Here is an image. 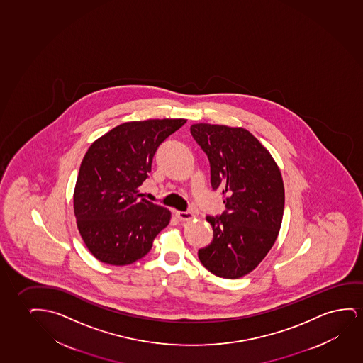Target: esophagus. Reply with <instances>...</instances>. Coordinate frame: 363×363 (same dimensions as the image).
Listing matches in <instances>:
<instances>
[{"label": "esophagus", "instance_id": "1", "mask_svg": "<svg viewBox=\"0 0 363 363\" xmlns=\"http://www.w3.org/2000/svg\"><path fill=\"white\" fill-rule=\"evenodd\" d=\"M176 216H177V218L181 220V222H189V220H192L194 218V214L191 213V212H176Z\"/></svg>", "mask_w": 363, "mask_h": 363}]
</instances>
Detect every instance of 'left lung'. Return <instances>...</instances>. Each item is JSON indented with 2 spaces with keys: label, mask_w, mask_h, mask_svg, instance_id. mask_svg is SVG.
Here are the masks:
<instances>
[{
  "label": "left lung",
  "mask_w": 363,
  "mask_h": 363,
  "mask_svg": "<svg viewBox=\"0 0 363 363\" xmlns=\"http://www.w3.org/2000/svg\"><path fill=\"white\" fill-rule=\"evenodd\" d=\"M191 133L208 156L211 184L222 189L225 204L220 217H207L213 240L199 249V260L219 278H242L258 267L278 238L285 203L281 172L247 129L199 123Z\"/></svg>",
  "instance_id": "8db88e82"
}]
</instances>
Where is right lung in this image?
I'll list each match as a JSON object with an SVG mask.
<instances>
[{
    "label": "right lung",
    "instance_id": "right-lung-1",
    "mask_svg": "<svg viewBox=\"0 0 363 363\" xmlns=\"http://www.w3.org/2000/svg\"><path fill=\"white\" fill-rule=\"evenodd\" d=\"M186 121H128L90 145L80 164L73 207L80 237L100 262L134 263L149 253L156 235L167 227L171 212L141 199L139 187L160 144Z\"/></svg>",
    "mask_w": 363,
    "mask_h": 363
}]
</instances>
